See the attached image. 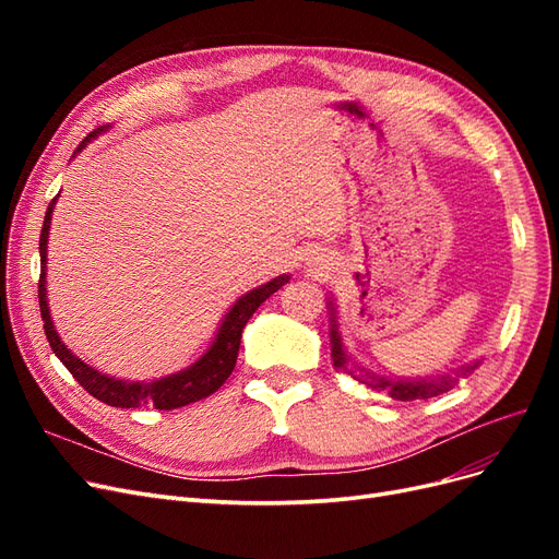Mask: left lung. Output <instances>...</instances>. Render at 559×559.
<instances>
[{"instance_id":"8db88e82","label":"left lung","mask_w":559,"mask_h":559,"mask_svg":"<svg viewBox=\"0 0 559 559\" xmlns=\"http://www.w3.org/2000/svg\"><path fill=\"white\" fill-rule=\"evenodd\" d=\"M331 345H333L331 347V357H333V366L335 368H343L345 373L352 376L354 380L364 382L366 386L373 389V392H386L389 396L396 399V401H419V399H431V396H438V394H443V392H450V389L456 382H460L462 376L471 373V370L476 368V366H462L460 370H454L452 376H441V378H431V380H413V382H403V380L392 382V380H386V378L361 373V370L349 366L335 324H333V331H331Z\"/></svg>"}]
</instances>
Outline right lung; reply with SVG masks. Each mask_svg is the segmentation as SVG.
Segmentation results:
<instances>
[{
    "label": "right lung",
    "mask_w": 559,
    "mask_h": 559,
    "mask_svg": "<svg viewBox=\"0 0 559 559\" xmlns=\"http://www.w3.org/2000/svg\"><path fill=\"white\" fill-rule=\"evenodd\" d=\"M99 130L103 128L91 132L88 138L76 146V151L86 146V142H91ZM56 200H58V195L48 202V210L44 216V228L39 235V251H41L39 310H41L48 345L56 352V357L64 364V368L70 370L74 380L83 389H86L91 396H95L97 401H103L107 405H114V408H140V405H154V408H158V411H175V408H181V405H189V403H195L200 399L214 394L216 389L228 380V376L235 368V361H238L242 329L247 326V321L251 319L253 312L259 310V306L265 298L273 296L280 286L289 282V275L275 277L273 282L259 286V289L249 292L247 296H242L238 302H235L230 312L226 314L222 329H218L216 341L207 349L205 357L195 361L191 368L181 370V373L156 380V382H123V380L99 376L97 370H93L91 366L76 359L74 354L60 343V337L53 329V321H50V314L46 308V242H48L50 214H53Z\"/></svg>",
    "instance_id": "add662e5"
}]
</instances>
